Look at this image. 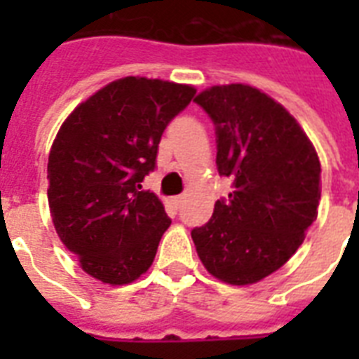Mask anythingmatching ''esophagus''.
<instances>
[{
  "label": "esophagus",
  "mask_w": 359,
  "mask_h": 359,
  "mask_svg": "<svg viewBox=\"0 0 359 359\" xmlns=\"http://www.w3.org/2000/svg\"><path fill=\"white\" fill-rule=\"evenodd\" d=\"M173 201H175V205H177V207H182V205H184V201H186V196H184V194H182V196H177V197H175V199H173Z\"/></svg>",
  "instance_id": "34e87169"
}]
</instances>
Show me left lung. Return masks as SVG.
Instances as JSON below:
<instances>
[{"label":"left lung","instance_id":"obj_1","mask_svg":"<svg viewBox=\"0 0 359 359\" xmlns=\"http://www.w3.org/2000/svg\"><path fill=\"white\" fill-rule=\"evenodd\" d=\"M194 102L216 126L218 173L235 188L191 231L197 255L225 283H257L294 255L317 219L320 162L294 117L255 87L214 86Z\"/></svg>","mask_w":359,"mask_h":359}]
</instances>
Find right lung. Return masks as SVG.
Segmentation results:
<instances>
[{
    "label": "right lung",
    "mask_w": 359,
    "mask_h": 359,
    "mask_svg": "<svg viewBox=\"0 0 359 359\" xmlns=\"http://www.w3.org/2000/svg\"><path fill=\"white\" fill-rule=\"evenodd\" d=\"M196 89L128 76L111 81L67 117L48 158V203L65 248L102 283L145 273L171 225L143 190L165 126Z\"/></svg>",
    "instance_id": "add662e5"
}]
</instances>
